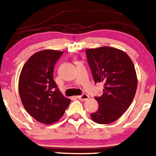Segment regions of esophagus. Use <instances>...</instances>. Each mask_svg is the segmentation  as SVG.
I'll return each instance as SVG.
<instances>
[{
	"mask_svg": "<svg viewBox=\"0 0 156 156\" xmlns=\"http://www.w3.org/2000/svg\"><path fill=\"white\" fill-rule=\"evenodd\" d=\"M77 98L80 100H82V101H86V100H88L89 98V96L87 94H83L81 95L77 96Z\"/></svg>",
	"mask_w": 156,
	"mask_h": 156,
	"instance_id": "34e87169",
	"label": "esophagus"
}]
</instances>
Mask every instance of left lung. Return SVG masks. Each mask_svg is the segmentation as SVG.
I'll return each mask as SVG.
<instances>
[{"instance_id":"obj_1","label":"left lung","mask_w":156,"mask_h":156,"mask_svg":"<svg viewBox=\"0 0 156 156\" xmlns=\"http://www.w3.org/2000/svg\"><path fill=\"white\" fill-rule=\"evenodd\" d=\"M94 82L104 83L102 95L95 97L99 107L91 118L98 124L119 119L132 104L138 80L132 59L125 51L111 47L85 51Z\"/></svg>"}]
</instances>
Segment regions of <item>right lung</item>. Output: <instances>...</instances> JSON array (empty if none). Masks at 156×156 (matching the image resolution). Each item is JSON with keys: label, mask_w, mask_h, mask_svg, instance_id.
<instances>
[{"label": "right lung", "mask_w": 156, "mask_h": 156, "mask_svg": "<svg viewBox=\"0 0 156 156\" xmlns=\"http://www.w3.org/2000/svg\"><path fill=\"white\" fill-rule=\"evenodd\" d=\"M62 54L48 49L36 52L24 64L19 77V94L24 108L45 125L59 120L71 103L53 79L55 63Z\"/></svg>", "instance_id": "1"}]
</instances>
